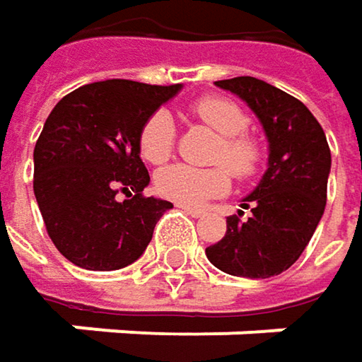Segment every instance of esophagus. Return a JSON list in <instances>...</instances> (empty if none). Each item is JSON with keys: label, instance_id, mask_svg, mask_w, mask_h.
I'll use <instances>...</instances> for the list:
<instances>
[{"label": "esophagus", "instance_id": "1", "mask_svg": "<svg viewBox=\"0 0 362 362\" xmlns=\"http://www.w3.org/2000/svg\"><path fill=\"white\" fill-rule=\"evenodd\" d=\"M178 207H180L182 211H186L188 216H192V218H203V216H205V211H203V209H194V207H188V205H180V203H178Z\"/></svg>", "mask_w": 362, "mask_h": 362}]
</instances>
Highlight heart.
Wrapping results in <instances>:
<instances>
[{"label": "heart", "mask_w": 362, "mask_h": 362, "mask_svg": "<svg viewBox=\"0 0 362 362\" xmlns=\"http://www.w3.org/2000/svg\"><path fill=\"white\" fill-rule=\"evenodd\" d=\"M190 112L211 127L220 136V144L216 146L214 161L226 163L228 170L237 178H250L255 174L262 161V144L259 140L247 134L250 125L247 112L237 103L222 96H203L192 103ZM176 146V123L168 110L153 112L140 127L138 134V151L146 163L161 165L165 163ZM226 168H192V165H172L161 170L155 176V188L161 197L199 207L214 197L224 194L230 188V174Z\"/></svg>", "instance_id": "1"}]
</instances>
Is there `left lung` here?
Here are the masks:
<instances>
[{
  "instance_id": "obj_1",
  "label": "left lung",
  "mask_w": 362,
  "mask_h": 362,
  "mask_svg": "<svg viewBox=\"0 0 362 362\" xmlns=\"http://www.w3.org/2000/svg\"><path fill=\"white\" fill-rule=\"evenodd\" d=\"M259 119L268 140V170L243 199L252 216L226 220V235L207 259L226 274L268 279L287 270L313 239L327 203L331 151L325 132L304 103L255 79L216 81Z\"/></svg>"
}]
</instances>
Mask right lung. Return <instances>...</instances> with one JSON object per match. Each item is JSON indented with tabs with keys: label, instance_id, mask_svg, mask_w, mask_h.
<instances>
[{
	"label": "right lung",
	"instance_id": "add662e5",
	"mask_svg": "<svg viewBox=\"0 0 362 362\" xmlns=\"http://www.w3.org/2000/svg\"><path fill=\"white\" fill-rule=\"evenodd\" d=\"M182 90L129 79L77 88L49 112L33 151L37 205L47 235L86 270L136 262L155 224L174 205L144 197L151 176L140 159L142 123ZM119 194H125L121 202Z\"/></svg>",
	"mask_w": 362,
	"mask_h": 362
}]
</instances>
